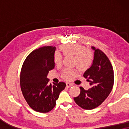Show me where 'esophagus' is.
I'll return each instance as SVG.
<instances>
[{
	"label": "esophagus",
	"mask_w": 129,
	"mask_h": 129,
	"mask_svg": "<svg viewBox=\"0 0 129 129\" xmlns=\"http://www.w3.org/2000/svg\"><path fill=\"white\" fill-rule=\"evenodd\" d=\"M72 86H73V84H72V83H69V82L66 83V86L68 87H72Z\"/></svg>",
	"instance_id": "1"
}]
</instances>
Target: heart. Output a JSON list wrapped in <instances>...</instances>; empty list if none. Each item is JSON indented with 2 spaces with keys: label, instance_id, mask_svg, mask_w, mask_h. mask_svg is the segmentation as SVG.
<instances>
[{
  "label": "heart",
  "instance_id": "obj_1",
  "mask_svg": "<svg viewBox=\"0 0 129 129\" xmlns=\"http://www.w3.org/2000/svg\"><path fill=\"white\" fill-rule=\"evenodd\" d=\"M64 56H74V64L78 67L81 71L87 70L92 64L93 55L89 49L79 44H72L61 46L60 47ZM53 61L56 64H60L62 61V56L59 52H56L53 55ZM78 73L77 69L66 68L63 70L62 76L66 80H70L72 76Z\"/></svg>",
  "mask_w": 129,
  "mask_h": 129
}]
</instances>
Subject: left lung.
<instances>
[{"instance_id":"obj_1","label":"left lung","mask_w":129,"mask_h":129,"mask_svg":"<svg viewBox=\"0 0 129 129\" xmlns=\"http://www.w3.org/2000/svg\"><path fill=\"white\" fill-rule=\"evenodd\" d=\"M91 48L94 50L93 64L83 75L91 87L86 90L80 87V94L74 98L76 103L86 110L101 105L110 93L114 84V72L109 58L100 49Z\"/></svg>"}]
</instances>
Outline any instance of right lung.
<instances>
[{
    "instance_id": "1",
    "label": "right lung",
    "mask_w": 129,
    "mask_h": 129,
    "mask_svg": "<svg viewBox=\"0 0 129 129\" xmlns=\"http://www.w3.org/2000/svg\"><path fill=\"white\" fill-rule=\"evenodd\" d=\"M56 47L43 46L31 52L22 65L20 88L24 99L33 110L40 113L50 112L56 106L60 93L66 83L49 84V71L53 69Z\"/></svg>"
}]
</instances>
